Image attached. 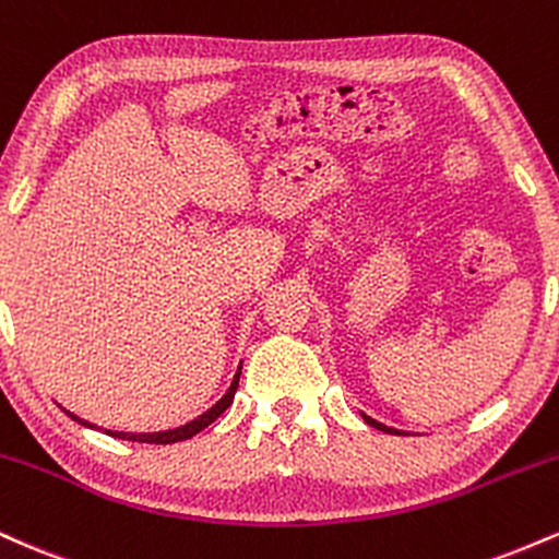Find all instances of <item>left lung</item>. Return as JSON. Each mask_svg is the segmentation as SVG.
<instances>
[{
	"mask_svg": "<svg viewBox=\"0 0 559 559\" xmlns=\"http://www.w3.org/2000/svg\"><path fill=\"white\" fill-rule=\"evenodd\" d=\"M362 420L368 423V426L378 428V431H386V433H400V431H394V428H386V426H383V423H378V420H373V418H368V415H362Z\"/></svg>",
	"mask_w": 559,
	"mask_h": 559,
	"instance_id": "1",
	"label": "left lung"
}]
</instances>
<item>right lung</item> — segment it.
Listing matches in <instances>:
<instances>
[{"label":"right lung","instance_id":"1","mask_svg":"<svg viewBox=\"0 0 559 559\" xmlns=\"http://www.w3.org/2000/svg\"><path fill=\"white\" fill-rule=\"evenodd\" d=\"M239 376H241V368H239V373H236L234 383H230V389L226 391V396H223V400L217 402L213 409H207V413L199 415L197 420L186 423V426H181V428H173V431H163V433H118V431H107V433L118 436V439H128V441H144V444H176V441L191 439V436H197L199 431H202V428H207L210 423H215L230 407L236 389H239ZM70 418H75V415H70ZM75 420H79L81 426H88L86 420H81V418H75ZM88 428H94V426H88Z\"/></svg>","mask_w":559,"mask_h":559}]
</instances>
